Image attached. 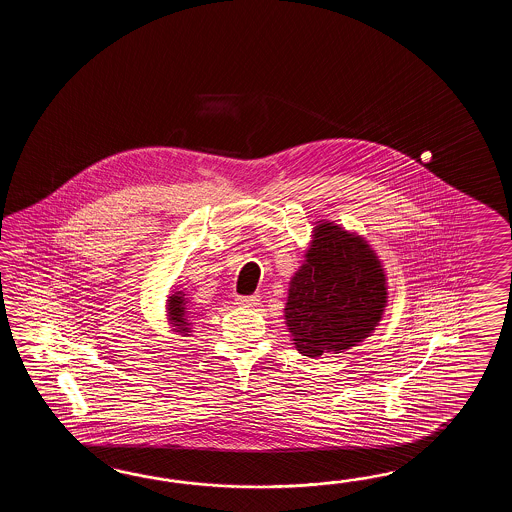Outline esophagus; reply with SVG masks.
Masks as SVG:
<instances>
[{"instance_id":"obj_1","label":"esophagus","mask_w":512,"mask_h":512,"mask_svg":"<svg viewBox=\"0 0 512 512\" xmlns=\"http://www.w3.org/2000/svg\"><path fill=\"white\" fill-rule=\"evenodd\" d=\"M236 302H238L241 307H254V305L260 302V296H258V294H251V296H238V298H236Z\"/></svg>"}]
</instances>
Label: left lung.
Listing matches in <instances>:
<instances>
[{"label":"left lung","mask_w":512,"mask_h":512,"mask_svg":"<svg viewBox=\"0 0 512 512\" xmlns=\"http://www.w3.org/2000/svg\"><path fill=\"white\" fill-rule=\"evenodd\" d=\"M313 236L307 260L291 280L285 320L296 349L316 359L370 337L386 305V278L359 236L327 221Z\"/></svg>","instance_id":"1"}]
</instances>
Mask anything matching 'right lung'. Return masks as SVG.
Listing matches in <instances>:
<instances>
[{"label": "right lung", "instance_id": "obj_1", "mask_svg": "<svg viewBox=\"0 0 512 512\" xmlns=\"http://www.w3.org/2000/svg\"><path fill=\"white\" fill-rule=\"evenodd\" d=\"M188 313H186V300L185 294L175 293L170 296V300H168V316H170V320H172V324H174L175 331L177 333H188L190 331V322H188Z\"/></svg>", "mask_w": 512, "mask_h": 512}]
</instances>
